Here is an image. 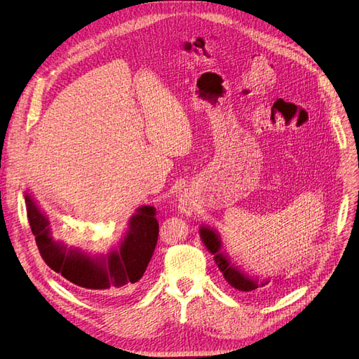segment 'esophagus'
Listing matches in <instances>:
<instances>
[{
	"label": "esophagus",
	"mask_w": 359,
	"mask_h": 359,
	"mask_svg": "<svg viewBox=\"0 0 359 359\" xmlns=\"http://www.w3.org/2000/svg\"><path fill=\"white\" fill-rule=\"evenodd\" d=\"M180 210L182 213H191L193 212V203H191V200L189 198H187V197H181L180 200Z\"/></svg>",
	"instance_id": "34e87169"
}]
</instances>
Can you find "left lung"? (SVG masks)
Masks as SVG:
<instances>
[{
	"label": "left lung",
	"instance_id": "left-lung-1",
	"mask_svg": "<svg viewBox=\"0 0 359 359\" xmlns=\"http://www.w3.org/2000/svg\"><path fill=\"white\" fill-rule=\"evenodd\" d=\"M200 238L208 252L215 255V261L223 273L224 280L239 291H261L269 281H262L249 277L246 272H243L238 265L230 261V258L222 250V239L217 231L210 226H200Z\"/></svg>",
	"mask_w": 359,
	"mask_h": 359
}]
</instances>
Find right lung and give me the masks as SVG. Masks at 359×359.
<instances>
[{
  "instance_id": "obj_1",
  "label": "right lung",
  "mask_w": 359,
  "mask_h": 359,
  "mask_svg": "<svg viewBox=\"0 0 359 359\" xmlns=\"http://www.w3.org/2000/svg\"><path fill=\"white\" fill-rule=\"evenodd\" d=\"M25 198L27 219L40 255L63 278L97 296H116L143 277L158 242L159 224L155 207H139L128 223L120 246L107 255L91 257L87 252L68 249L55 241L45 213L29 193Z\"/></svg>"
}]
</instances>
